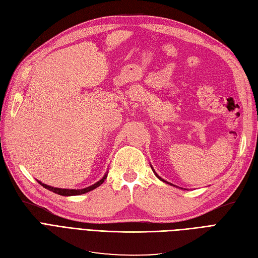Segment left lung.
<instances>
[{"label": "left lung", "mask_w": 258, "mask_h": 258, "mask_svg": "<svg viewBox=\"0 0 258 258\" xmlns=\"http://www.w3.org/2000/svg\"><path fill=\"white\" fill-rule=\"evenodd\" d=\"M151 168H152V170H153V172H154V173H155V175H156V176H157V177H158V178H159V179H160V181H162V182H165V183H167V184H170V185H173V184H171V183H169V182H167V181H165V179H163V178H161V177H160V176H159V175H158V174H157V173H156V172H155V170H154V169H153V167H152V166H151ZM173 186H175V185H173Z\"/></svg>", "instance_id": "1"}]
</instances>
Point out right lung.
<instances>
[{"instance_id":"obj_1","label":"right lung","mask_w":258,"mask_h":258,"mask_svg":"<svg viewBox=\"0 0 258 258\" xmlns=\"http://www.w3.org/2000/svg\"><path fill=\"white\" fill-rule=\"evenodd\" d=\"M107 173H108V171H106V173L103 175V177L101 178L100 181H98L97 183H95L93 185H90L88 187H85V188H81V189L58 188V187H52V186H49V185H46V184L38 181V179H37V182L40 183L43 187H45L46 189H48V190H50V191H52L54 194H58V195H60V196H67V197H69V196H79V195H83V194H86V192H88V191H91L92 189H95V188H97V187H99L101 184L104 182V179L107 176Z\"/></svg>"}]
</instances>
